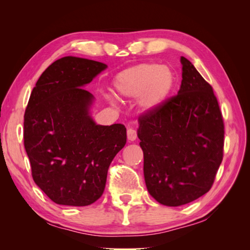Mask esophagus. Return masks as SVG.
I'll return each instance as SVG.
<instances>
[{
	"label": "esophagus",
	"mask_w": 250,
	"mask_h": 250,
	"mask_svg": "<svg viewBox=\"0 0 250 250\" xmlns=\"http://www.w3.org/2000/svg\"><path fill=\"white\" fill-rule=\"evenodd\" d=\"M138 138V133L137 131H135L134 129H132V128H129V129L127 130V139L129 141H135Z\"/></svg>",
	"instance_id": "obj_1"
}]
</instances>
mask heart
<instances>
[{"mask_svg": "<svg viewBox=\"0 0 250 250\" xmlns=\"http://www.w3.org/2000/svg\"><path fill=\"white\" fill-rule=\"evenodd\" d=\"M174 85V75L168 66L160 63H142L119 73L113 87L119 97L137 98L146 109L160 105Z\"/></svg>", "mask_w": 250, "mask_h": 250, "instance_id": "obj_1", "label": "heart"}]
</instances>
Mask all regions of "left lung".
<instances>
[{"label":"left lung","mask_w":250,"mask_h":250,"mask_svg":"<svg viewBox=\"0 0 250 250\" xmlns=\"http://www.w3.org/2000/svg\"><path fill=\"white\" fill-rule=\"evenodd\" d=\"M177 95L140 116L148 192L164 206L179 207L208 193L223 160L224 122L214 90L190 60L180 58Z\"/></svg>","instance_id":"left-lung-1"}]
</instances>
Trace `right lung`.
Here are the masks:
<instances>
[{
	"instance_id": "1",
	"label": "right lung",
	"mask_w": 250,
	"mask_h": 250,
	"mask_svg": "<svg viewBox=\"0 0 250 250\" xmlns=\"http://www.w3.org/2000/svg\"><path fill=\"white\" fill-rule=\"evenodd\" d=\"M107 67L66 56L37 80L24 116V145L32 177L57 204L85 207L99 199L113 157L126 144L122 124L97 125L93 95L83 85Z\"/></svg>"
}]
</instances>
